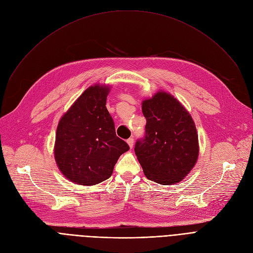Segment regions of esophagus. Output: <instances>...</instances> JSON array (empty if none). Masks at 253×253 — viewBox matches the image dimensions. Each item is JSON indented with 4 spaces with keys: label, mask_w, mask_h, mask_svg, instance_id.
Masks as SVG:
<instances>
[{
    "label": "esophagus",
    "mask_w": 253,
    "mask_h": 253,
    "mask_svg": "<svg viewBox=\"0 0 253 253\" xmlns=\"http://www.w3.org/2000/svg\"><path fill=\"white\" fill-rule=\"evenodd\" d=\"M127 143L129 144V147L132 149L133 148V143H134V138L133 137H130L127 139Z\"/></svg>",
    "instance_id": "esophagus-1"
}]
</instances>
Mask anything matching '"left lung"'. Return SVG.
<instances>
[{"label": "left lung", "instance_id": "8db88e82", "mask_svg": "<svg viewBox=\"0 0 253 253\" xmlns=\"http://www.w3.org/2000/svg\"><path fill=\"white\" fill-rule=\"evenodd\" d=\"M147 119L144 135L134 152L150 180L164 185L189 174L199 154L196 126L189 112L173 96L158 92L142 102Z\"/></svg>", "mask_w": 253, "mask_h": 253}]
</instances>
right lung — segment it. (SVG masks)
<instances>
[{
  "instance_id": "right-lung-1",
  "label": "right lung",
  "mask_w": 253,
  "mask_h": 253,
  "mask_svg": "<svg viewBox=\"0 0 253 253\" xmlns=\"http://www.w3.org/2000/svg\"><path fill=\"white\" fill-rule=\"evenodd\" d=\"M109 88L91 86L59 121L55 160L62 174L82 185H94L111 177L119 157L129 150L116 135L106 110Z\"/></svg>"
}]
</instances>
